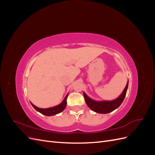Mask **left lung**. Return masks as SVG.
I'll use <instances>...</instances> for the list:
<instances>
[{"label":"left lung","instance_id":"8db88e82","mask_svg":"<svg viewBox=\"0 0 155 155\" xmlns=\"http://www.w3.org/2000/svg\"><path fill=\"white\" fill-rule=\"evenodd\" d=\"M129 82L127 84V85L124 89L122 94L117 98V99L110 101H96L91 100L90 97H88L85 93H83L85 100L88 107L90 108L93 111L96 112L97 113L101 114H107L117 109L123 102L124 98L125 97L127 91Z\"/></svg>","mask_w":155,"mask_h":155}]
</instances>
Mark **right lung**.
I'll list each match as a JSON object with an SVG mask.
<instances>
[{
    "label": "right lung",
    "instance_id": "right-lung-1",
    "mask_svg": "<svg viewBox=\"0 0 155 155\" xmlns=\"http://www.w3.org/2000/svg\"><path fill=\"white\" fill-rule=\"evenodd\" d=\"M67 96H68V94L66 96V97H65L64 100L63 101V102L60 105H59L58 106H55L54 107L48 108V109H40V108L37 107L34 105H33L31 103V104L33 106V107H34L36 110L41 112V114H43L45 116H53V115H55V114H57L58 113H60L61 112H62L65 109V107H66V106H67Z\"/></svg>",
    "mask_w": 155,
    "mask_h": 155
}]
</instances>
